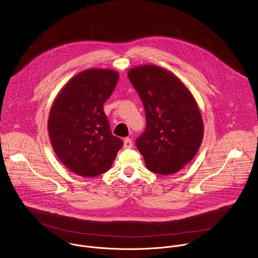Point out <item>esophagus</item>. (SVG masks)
<instances>
[{"mask_svg": "<svg viewBox=\"0 0 258 258\" xmlns=\"http://www.w3.org/2000/svg\"><path fill=\"white\" fill-rule=\"evenodd\" d=\"M123 147L126 148V149H130V148L133 147L132 139H130V138H125V139H124V142H123Z\"/></svg>", "mask_w": 258, "mask_h": 258, "instance_id": "obj_1", "label": "esophagus"}]
</instances>
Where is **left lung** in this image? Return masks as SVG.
I'll return each mask as SVG.
<instances>
[{"label": "left lung", "mask_w": 258, "mask_h": 258, "mask_svg": "<svg viewBox=\"0 0 258 258\" xmlns=\"http://www.w3.org/2000/svg\"><path fill=\"white\" fill-rule=\"evenodd\" d=\"M128 77L146 113V130L136 146L148 170L160 175L178 173L194 159L204 137L194 95L179 77L158 66L132 68Z\"/></svg>", "instance_id": "1"}]
</instances>
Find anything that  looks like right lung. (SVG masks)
<instances>
[{"instance_id": "add662e5", "label": "right lung", "mask_w": 258, "mask_h": 258, "mask_svg": "<svg viewBox=\"0 0 258 258\" xmlns=\"http://www.w3.org/2000/svg\"><path fill=\"white\" fill-rule=\"evenodd\" d=\"M119 74L107 69L86 70L69 80L49 110L47 130L52 149L74 174L92 178L107 172L123 146L113 136L103 104Z\"/></svg>"}]
</instances>
